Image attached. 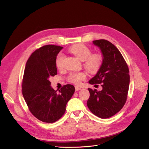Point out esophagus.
<instances>
[{
	"label": "esophagus",
	"instance_id": "obj_1",
	"mask_svg": "<svg viewBox=\"0 0 149 149\" xmlns=\"http://www.w3.org/2000/svg\"><path fill=\"white\" fill-rule=\"evenodd\" d=\"M81 88L80 87H79V86H75V90H76V91H78V90H81Z\"/></svg>",
	"mask_w": 149,
	"mask_h": 149
}]
</instances>
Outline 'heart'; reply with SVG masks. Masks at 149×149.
Here are the masks:
<instances>
[{"mask_svg": "<svg viewBox=\"0 0 149 149\" xmlns=\"http://www.w3.org/2000/svg\"><path fill=\"white\" fill-rule=\"evenodd\" d=\"M69 52L74 55L76 58L84 61V66L89 72L96 73L101 68L103 57L100 53L91 54V50L87 46L84 44H76L69 48ZM63 56L59 54L56 59V65L58 69H62L63 67ZM86 74L84 72L71 73L68 76V81L75 84L86 79Z\"/></svg>", "mask_w": 149, "mask_h": 149, "instance_id": "heart-1", "label": "heart"}]
</instances>
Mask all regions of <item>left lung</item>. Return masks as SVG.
<instances>
[{
    "label": "left lung",
    "instance_id": "8db88e82",
    "mask_svg": "<svg viewBox=\"0 0 149 149\" xmlns=\"http://www.w3.org/2000/svg\"><path fill=\"white\" fill-rule=\"evenodd\" d=\"M100 48L103 61L90 84H101L102 90L88 88L90 97L87 102L92 113L102 119L109 118L119 111L124 105L128 93L130 75L128 66L118 49L107 40L93 41Z\"/></svg>",
    "mask_w": 149,
    "mask_h": 149
}]
</instances>
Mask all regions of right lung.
I'll return each mask as SVG.
<instances>
[{"mask_svg":"<svg viewBox=\"0 0 149 149\" xmlns=\"http://www.w3.org/2000/svg\"><path fill=\"white\" fill-rule=\"evenodd\" d=\"M62 48L47 45L36 49L28 58L24 70V100L32 114L44 123H54L63 116L75 91L73 85L67 84L58 93L50 86L49 78L58 72L56 56Z\"/></svg>","mask_w":149,"mask_h":149,"instance_id":"right-lung-1","label":"right lung"}]
</instances>
